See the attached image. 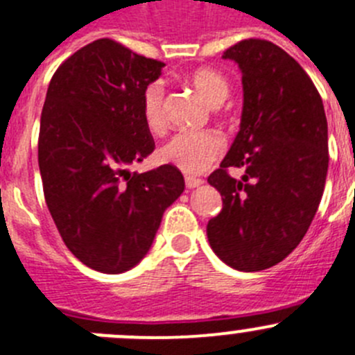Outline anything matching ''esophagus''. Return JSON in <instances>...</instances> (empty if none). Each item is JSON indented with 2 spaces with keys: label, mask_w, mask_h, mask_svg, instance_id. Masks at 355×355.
I'll use <instances>...</instances> for the list:
<instances>
[{
  "label": "esophagus",
  "mask_w": 355,
  "mask_h": 355,
  "mask_svg": "<svg viewBox=\"0 0 355 355\" xmlns=\"http://www.w3.org/2000/svg\"><path fill=\"white\" fill-rule=\"evenodd\" d=\"M205 184V180L202 178H196V177H185V185H187V189H194V187H199V185Z\"/></svg>",
  "instance_id": "1"
}]
</instances>
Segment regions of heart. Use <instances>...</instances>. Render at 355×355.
<instances>
[{
    "label": "heart",
    "mask_w": 355,
    "mask_h": 355,
    "mask_svg": "<svg viewBox=\"0 0 355 355\" xmlns=\"http://www.w3.org/2000/svg\"><path fill=\"white\" fill-rule=\"evenodd\" d=\"M189 85L208 102L220 105L229 95V83L211 67H198L187 74ZM142 116L150 132H163L166 126L164 111V86L153 81L142 94ZM223 153V139L211 130L201 132H178L163 144L159 156L164 163L177 166L185 173L198 175L209 170Z\"/></svg>",
    "instance_id": "heart-1"
}]
</instances>
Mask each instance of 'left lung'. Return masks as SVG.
Instances as JSON below:
<instances>
[{
  "instance_id": "1",
  "label": "left lung",
  "mask_w": 355,
  "mask_h": 355,
  "mask_svg": "<svg viewBox=\"0 0 355 355\" xmlns=\"http://www.w3.org/2000/svg\"><path fill=\"white\" fill-rule=\"evenodd\" d=\"M243 72L241 130L208 177L222 211L206 225L209 246L232 269H269L311 227L328 173V123L307 72L267 40H243L223 51ZM229 167H243L237 181Z\"/></svg>"
}]
</instances>
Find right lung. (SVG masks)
I'll return each mask as SVG.
<instances>
[{
	"label": "right lung",
	"mask_w": 355,
	"mask_h": 355,
	"mask_svg": "<svg viewBox=\"0 0 355 355\" xmlns=\"http://www.w3.org/2000/svg\"><path fill=\"white\" fill-rule=\"evenodd\" d=\"M163 67L102 37L62 62L48 86L37 140L44 199L69 251L98 272L135 267L184 192L173 164L128 171L156 147L142 94Z\"/></svg>",
	"instance_id": "right-lung-1"
}]
</instances>
